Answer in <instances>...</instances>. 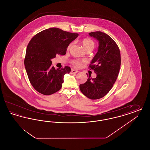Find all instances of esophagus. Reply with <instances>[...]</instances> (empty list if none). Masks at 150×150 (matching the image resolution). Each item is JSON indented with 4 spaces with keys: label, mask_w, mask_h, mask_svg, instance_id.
Wrapping results in <instances>:
<instances>
[{
    "label": "esophagus",
    "mask_w": 150,
    "mask_h": 150,
    "mask_svg": "<svg viewBox=\"0 0 150 150\" xmlns=\"http://www.w3.org/2000/svg\"><path fill=\"white\" fill-rule=\"evenodd\" d=\"M78 72V70L73 69V70H71V72H70V74H76V73H77Z\"/></svg>",
    "instance_id": "1"
}]
</instances>
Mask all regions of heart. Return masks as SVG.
<instances>
[{
    "label": "heart",
    "mask_w": 150,
    "mask_h": 150,
    "mask_svg": "<svg viewBox=\"0 0 150 150\" xmlns=\"http://www.w3.org/2000/svg\"><path fill=\"white\" fill-rule=\"evenodd\" d=\"M81 43L82 44L83 46L84 47V49L86 51L88 50H93L94 46H95V44L93 40L88 38H85L84 39H83L81 40ZM71 45V44H70L68 48H69L70 47V46ZM72 64L76 67H79L80 66H81V65L84 63V61L83 60L81 59H74L71 61Z\"/></svg>",
    "instance_id": "obj_1"
}]
</instances>
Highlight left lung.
Listing matches in <instances>:
<instances>
[{
  "label": "left lung",
  "mask_w": 150,
  "mask_h": 150,
  "mask_svg": "<svg viewBox=\"0 0 150 150\" xmlns=\"http://www.w3.org/2000/svg\"><path fill=\"white\" fill-rule=\"evenodd\" d=\"M99 42L98 50L94 57L89 69L97 74L96 78L86 74L87 81L79 87L82 93L91 100L100 99L105 96L114 86L117 78L121 56L119 48L114 40L101 31L89 33Z\"/></svg>",
  "instance_id": "left-lung-1"
}]
</instances>
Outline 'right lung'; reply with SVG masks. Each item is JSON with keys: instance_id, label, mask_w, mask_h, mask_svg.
<instances>
[{"instance_id": "obj_1", "label": "right lung", "mask_w": 150, "mask_h": 150, "mask_svg": "<svg viewBox=\"0 0 150 150\" xmlns=\"http://www.w3.org/2000/svg\"><path fill=\"white\" fill-rule=\"evenodd\" d=\"M78 35L52 28L40 31L30 40L24 64L29 81L39 93L50 95L61 88L64 75L71 71V68L55 69L51 59L57 54L64 55L70 43Z\"/></svg>"}]
</instances>
